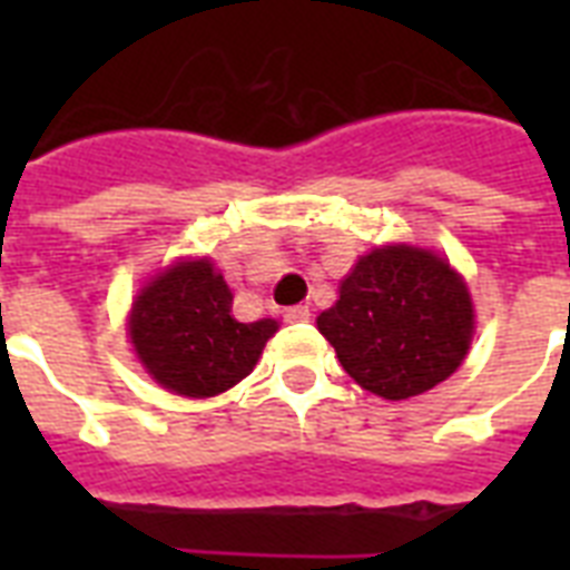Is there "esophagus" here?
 Segmentation results:
<instances>
[{
  "label": "esophagus",
  "instance_id": "esophagus-1",
  "mask_svg": "<svg viewBox=\"0 0 570 570\" xmlns=\"http://www.w3.org/2000/svg\"><path fill=\"white\" fill-rule=\"evenodd\" d=\"M284 320L286 322H307V320H311V307H307V304H295V307H286Z\"/></svg>",
  "mask_w": 570,
  "mask_h": 570
}]
</instances>
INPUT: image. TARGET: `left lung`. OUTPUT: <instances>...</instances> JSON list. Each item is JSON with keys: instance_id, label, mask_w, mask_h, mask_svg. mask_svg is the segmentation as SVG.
<instances>
[{"instance_id": "obj_1", "label": "left lung", "mask_w": 570, "mask_h": 570, "mask_svg": "<svg viewBox=\"0 0 570 570\" xmlns=\"http://www.w3.org/2000/svg\"><path fill=\"white\" fill-rule=\"evenodd\" d=\"M316 325L361 387L399 402L459 370L473 337V304L443 257L384 245L357 259Z\"/></svg>"}]
</instances>
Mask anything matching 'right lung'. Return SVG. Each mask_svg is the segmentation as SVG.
<instances>
[{
    "label": "right lung",
    "mask_w": 570,
    "mask_h": 570,
    "mask_svg": "<svg viewBox=\"0 0 570 570\" xmlns=\"http://www.w3.org/2000/svg\"><path fill=\"white\" fill-rule=\"evenodd\" d=\"M233 293L209 259H186L145 286L129 316L141 364L180 396H215L254 370L275 320H233Z\"/></svg>",
    "instance_id": "1"
}]
</instances>
